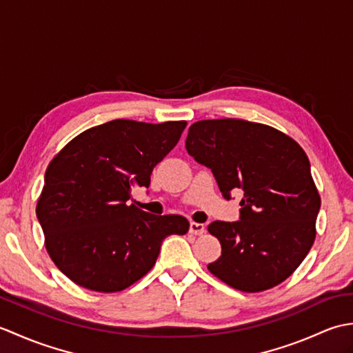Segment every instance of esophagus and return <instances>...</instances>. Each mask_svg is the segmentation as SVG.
Masks as SVG:
<instances>
[{
    "instance_id": "obj_1",
    "label": "esophagus",
    "mask_w": 353,
    "mask_h": 353,
    "mask_svg": "<svg viewBox=\"0 0 353 353\" xmlns=\"http://www.w3.org/2000/svg\"><path fill=\"white\" fill-rule=\"evenodd\" d=\"M190 232H191L192 235H203L205 232H206V228H205V224L192 221V223L190 224Z\"/></svg>"
}]
</instances>
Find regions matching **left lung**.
<instances>
[{
    "instance_id": "left-lung-1",
    "label": "left lung",
    "mask_w": 353,
    "mask_h": 353,
    "mask_svg": "<svg viewBox=\"0 0 353 353\" xmlns=\"http://www.w3.org/2000/svg\"><path fill=\"white\" fill-rule=\"evenodd\" d=\"M185 147L211 168L224 199L244 192L238 221L208 226L221 244L209 272L245 292L283 282L316 239L320 196L303 148L273 127L235 118L194 123Z\"/></svg>"
}]
</instances>
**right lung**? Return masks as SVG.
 Masks as SVG:
<instances>
[{"label": "right lung", "instance_id": "right-lung-1", "mask_svg": "<svg viewBox=\"0 0 353 353\" xmlns=\"http://www.w3.org/2000/svg\"><path fill=\"white\" fill-rule=\"evenodd\" d=\"M185 127L114 119L80 133L52 157L36 215L50 258L74 283L125 290L153 268L165 238L188 232L182 215L127 205L133 186L148 188L153 168Z\"/></svg>", "mask_w": 353, "mask_h": 353}]
</instances>
